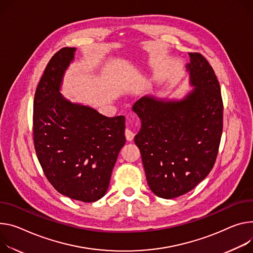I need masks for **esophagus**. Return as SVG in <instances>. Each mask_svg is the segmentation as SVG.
<instances>
[{"label": "esophagus", "instance_id": "esophagus-1", "mask_svg": "<svg viewBox=\"0 0 253 253\" xmlns=\"http://www.w3.org/2000/svg\"><path fill=\"white\" fill-rule=\"evenodd\" d=\"M125 136H126V139L128 141H132L133 138H134V136H135V133H134L133 130H130L129 128H127L125 130Z\"/></svg>", "mask_w": 253, "mask_h": 253}]
</instances>
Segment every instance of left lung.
<instances>
[{"label":"left lung","mask_w":253,"mask_h":253,"mask_svg":"<svg viewBox=\"0 0 253 253\" xmlns=\"http://www.w3.org/2000/svg\"><path fill=\"white\" fill-rule=\"evenodd\" d=\"M189 55L186 70L194 88L185 97L144 96L132 107L141 120L134 141L147 183L164 199L187 194L209 174L222 135L223 102L217 77L202 54Z\"/></svg>","instance_id":"1"}]
</instances>
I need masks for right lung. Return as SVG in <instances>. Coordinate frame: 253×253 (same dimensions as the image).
Returning <instances> with one entry per match:
<instances>
[{
  "mask_svg": "<svg viewBox=\"0 0 253 253\" xmlns=\"http://www.w3.org/2000/svg\"><path fill=\"white\" fill-rule=\"evenodd\" d=\"M76 50L64 47L57 51L37 85L34 146L45 176L58 193L93 203L106 194L113 168L126 142L125 118H108L60 94L63 76Z\"/></svg>",
  "mask_w": 253,
  "mask_h": 253,
  "instance_id": "right-lung-1",
  "label": "right lung"
}]
</instances>
